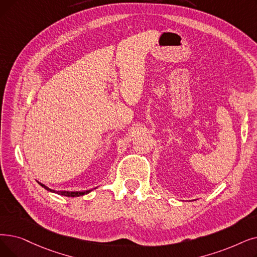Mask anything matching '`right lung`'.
Returning a JSON list of instances; mask_svg holds the SVG:
<instances>
[{"label":"right lung","instance_id":"obj_1","mask_svg":"<svg viewBox=\"0 0 257 257\" xmlns=\"http://www.w3.org/2000/svg\"><path fill=\"white\" fill-rule=\"evenodd\" d=\"M43 188H45L46 190H48V191H51V192H54V190H51V189H49L48 187H46L45 185H43V184H41V183H39ZM91 190H87V191H74V192H69V191H57V193L58 194H61V195H64V196H69V197H76V196H81V195H84V194H87V193H89L90 192Z\"/></svg>","mask_w":257,"mask_h":257}]
</instances>
